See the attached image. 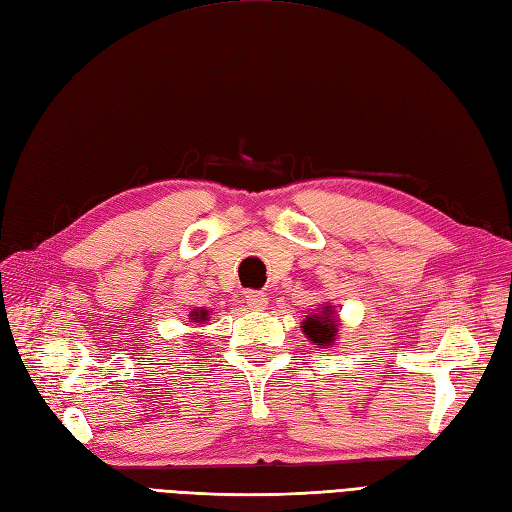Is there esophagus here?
I'll list each match as a JSON object with an SVG mask.
<instances>
[{"label": "esophagus", "mask_w": 512, "mask_h": 512, "mask_svg": "<svg viewBox=\"0 0 512 512\" xmlns=\"http://www.w3.org/2000/svg\"><path fill=\"white\" fill-rule=\"evenodd\" d=\"M245 302L252 310H265L269 304V297L260 291H249L245 293Z\"/></svg>", "instance_id": "34e87169"}]
</instances>
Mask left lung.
<instances>
[{
	"mask_svg": "<svg viewBox=\"0 0 512 512\" xmlns=\"http://www.w3.org/2000/svg\"><path fill=\"white\" fill-rule=\"evenodd\" d=\"M339 313L336 308L330 304H323L317 308L315 313L306 315L302 321V332L308 336L310 343L323 347H334L336 345V336H339Z\"/></svg>",
	"mask_w": 512,
	"mask_h": 512,
	"instance_id": "obj_1",
	"label": "left lung"
}]
</instances>
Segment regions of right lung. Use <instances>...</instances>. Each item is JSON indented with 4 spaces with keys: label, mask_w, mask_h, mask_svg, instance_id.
Returning a JSON list of instances; mask_svg holds the SVG:
<instances>
[{
    "label": "right lung",
    "mask_w": 512,
    "mask_h": 512,
    "mask_svg": "<svg viewBox=\"0 0 512 512\" xmlns=\"http://www.w3.org/2000/svg\"><path fill=\"white\" fill-rule=\"evenodd\" d=\"M189 319H191L193 323H206V321L210 319V310H206V308H195V310H191Z\"/></svg>",
    "instance_id": "obj_1"
}]
</instances>
